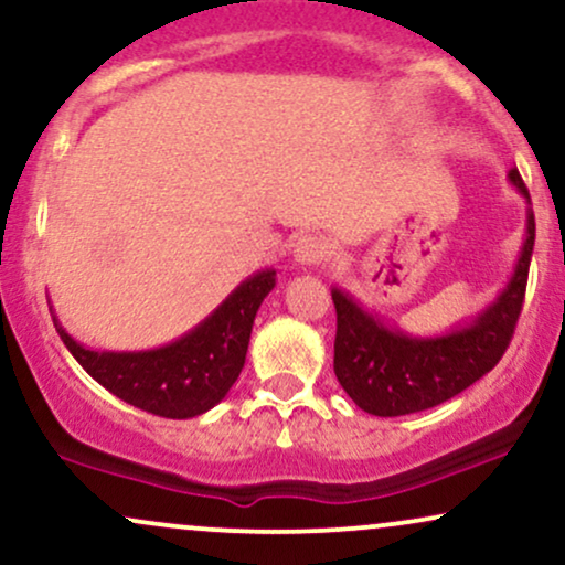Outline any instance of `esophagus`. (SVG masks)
<instances>
[{
	"label": "esophagus",
	"mask_w": 565,
	"mask_h": 565,
	"mask_svg": "<svg viewBox=\"0 0 565 565\" xmlns=\"http://www.w3.org/2000/svg\"><path fill=\"white\" fill-rule=\"evenodd\" d=\"M295 257L297 263L302 265H318L329 257V244L316 234H302L300 239L295 242Z\"/></svg>",
	"instance_id": "obj_1"
}]
</instances>
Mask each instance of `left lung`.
Returning <instances> with one entry per match:
<instances>
[{
    "label": "left lung",
    "instance_id": "left-lung-1",
    "mask_svg": "<svg viewBox=\"0 0 565 565\" xmlns=\"http://www.w3.org/2000/svg\"><path fill=\"white\" fill-rule=\"evenodd\" d=\"M508 179L529 200L526 183L515 168ZM532 249L534 213L529 210L526 239L508 287L471 323L445 337H407L365 312L348 291L331 289L337 308L334 373L352 403L371 416H407L447 403L492 371L519 323Z\"/></svg>",
    "mask_w": 565,
    "mask_h": 565
}]
</instances>
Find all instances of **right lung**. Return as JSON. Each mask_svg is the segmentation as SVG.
Masks as SVG:
<instances>
[{
	"label": "right lung",
	"instance_id": "add662e5",
	"mask_svg": "<svg viewBox=\"0 0 565 565\" xmlns=\"http://www.w3.org/2000/svg\"><path fill=\"white\" fill-rule=\"evenodd\" d=\"M274 287L276 270H257L189 334L147 352L88 350L57 318L52 321L81 369L115 397L152 416L194 418L221 403L239 379L257 308Z\"/></svg>",
	"mask_w": 565,
	"mask_h": 565
}]
</instances>
